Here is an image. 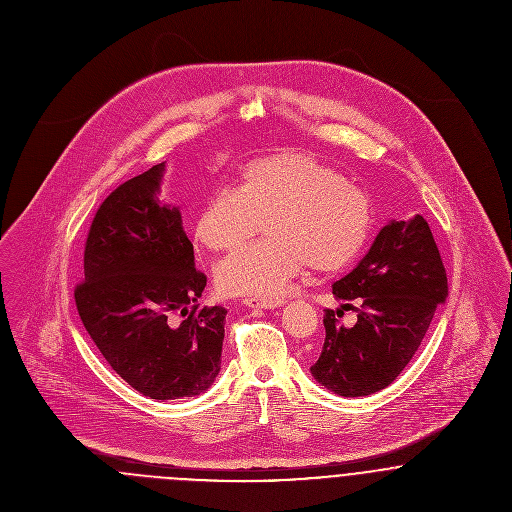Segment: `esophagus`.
Here are the masks:
<instances>
[{
    "label": "esophagus",
    "instance_id": "esophagus-1",
    "mask_svg": "<svg viewBox=\"0 0 512 512\" xmlns=\"http://www.w3.org/2000/svg\"><path fill=\"white\" fill-rule=\"evenodd\" d=\"M244 303L248 307H264V309H272V307H280L284 303V299L280 297H244Z\"/></svg>",
    "mask_w": 512,
    "mask_h": 512
}]
</instances>
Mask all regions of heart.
Wrapping results in <instances>:
<instances>
[{
    "mask_svg": "<svg viewBox=\"0 0 512 512\" xmlns=\"http://www.w3.org/2000/svg\"><path fill=\"white\" fill-rule=\"evenodd\" d=\"M268 238L244 246L217 266L228 295L280 293L307 266L331 274L349 266L372 234V201L333 165L303 151H278L246 161L236 187H217L195 219V238L228 252L260 228Z\"/></svg>",
    "mask_w": 512,
    "mask_h": 512,
    "instance_id": "heart-1",
    "label": "heart"
}]
</instances>
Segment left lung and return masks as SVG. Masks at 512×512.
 I'll return each instance as SVG.
<instances>
[{
  "label": "left lung",
  "instance_id": "left-lung-1",
  "mask_svg": "<svg viewBox=\"0 0 512 512\" xmlns=\"http://www.w3.org/2000/svg\"><path fill=\"white\" fill-rule=\"evenodd\" d=\"M333 295L345 301L343 309L357 311V323L347 329L339 325L341 309H325V343L311 374L339 396L374 394L412 361L447 295L445 268L426 219L386 224L361 264L333 284Z\"/></svg>",
  "mask_w": 512,
  "mask_h": 512
}]
</instances>
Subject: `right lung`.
Here are the masks:
<instances>
[{"label":"right lung","mask_w":512,"mask_h":512,"mask_svg":"<svg viewBox=\"0 0 512 512\" xmlns=\"http://www.w3.org/2000/svg\"><path fill=\"white\" fill-rule=\"evenodd\" d=\"M161 173L163 163L153 165L102 201L74 303L116 374L147 398L175 400L217 378L226 309L197 303L207 276L195 268L181 213L155 199Z\"/></svg>","instance_id":"obj_1"}]
</instances>
